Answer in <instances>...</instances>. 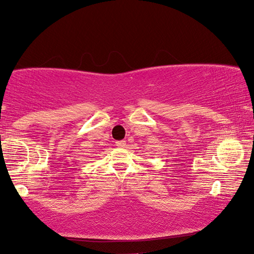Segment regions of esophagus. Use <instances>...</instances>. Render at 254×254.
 <instances>
[{
    "instance_id": "34e87169",
    "label": "esophagus",
    "mask_w": 254,
    "mask_h": 254,
    "mask_svg": "<svg viewBox=\"0 0 254 254\" xmlns=\"http://www.w3.org/2000/svg\"><path fill=\"white\" fill-rule=\"evenodd\" d=\"M117 145L118 147H124V145H126V141H118L117 142Z\"/></svg>"
}]
</instances>
